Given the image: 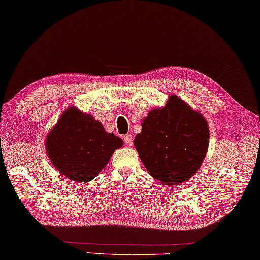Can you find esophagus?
<instances>
[{"label":"esophagus","instance_id":"34e87169","mask_svg":"<svg viewBox=\"0 0 260 260\" xmlns=\"http://www.w3.org/2000/svg\"><path fill=\"white\" fill-rule=\"evenodd\" d=\"M123 140H124V143L126 145H131V143H132V137H131V135L123 136Z\"/></svg>","mask_w":260,"mask_h":260}]
</instances>
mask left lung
<instances>
[{
	"label": "left lung",
	"instance_id": "left-lung-1",
	"mask_svg": "<svg viewBox=\"0 0 260 260\" xmlns=\"http://www.w3.org/2000/svg\"><path fill=\"white\" fill-rule=\"evenodd\" d=\"M134 140L139 157L152 178L163 185L189 180L203 163L210 144L204 116L176 94L151 109Z\"/></svg>",
	"mask_w": 260,
	"mask_h": 260
}]
</instances>
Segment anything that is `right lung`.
<instances>
[{
	"instance_id": "right-lung-1",
	"label": "right lung",
	"mask_w": 260,
	"mask_h": 260,
	"mask_svg": "<svg viewBox=\"0 0 260 260\" xmlns=\"http://www.w3.org/2000/svg\"><path fill=\"white\" fill-rule=\"evenodd\" d=\"M122 145V139L107 132L93 116L75 106L61 113L45 139L49 161L64 178L76 183L96 178Z\"/></svg>"
}]
</instances>
